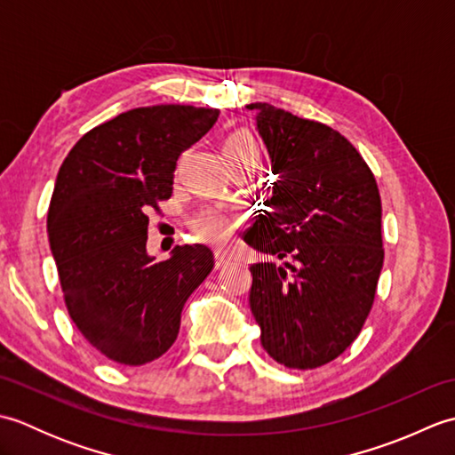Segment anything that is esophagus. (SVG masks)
<instances>
[{
    "label": "esophagus",
    "mask_w": 455,
    "mask_h": 455,
    "mask_svg": "<svg viewBox=\"0 0 455 455\" xmlns=\"http://www.w3.org/2000/svg\"><path fill=\"white\" fill-rule=\"evenodd\" d=\"M228 262H230V256H228V254H225V252H217V254H215V264H217V267L227 266Z\"/></svg>",
    "instance_id": "1"
}]
</instances>
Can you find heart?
<instances>
[{
	"mask_svg": "<svg viewBox=\"0 0 455 455\" xmlns=\"http://www.w3.org/2000/svg\"><path fill=\"white\" fill-rule=\"evenodd\" d=\"M225 154L228 162H244L256 160L259 162V147L258 140L248 131H236L230 134L225 142ZM191 230L205 243L222 246L227 244L238 228V219L222 209H201L197 215L191 217Z\"/></svg>",
	"mask_w": 455,
	"mask_h": 455,
	"instance_id": "b5f03b06",
	"label": "heart"
}]
</instances>
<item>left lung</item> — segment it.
Instances as JSON below:
<instances>
[{
  "label": "left lung",
  "instance_id": "8db88e82",
  "mask_svg": "<svg viewBox=\"0 0 455 455\" xmlns=\"http://www.w3.org/2000/svg\"><path fill=\"white\" fill-rule=\"evenodd\" d=\"M248 108L277 178L244 243L286 259L250 267L248 303L264 350L291 370H315L346 352L373 307L385 258L379 188L328 124L269 103Z\"/></svg>",
  "mask_w": 455,
  "mask_h": 455
}]
</instances>
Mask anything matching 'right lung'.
Wrapping results in <instances>:
<instances>
[{
	"label": "right lung",
	"mask_w": 455,
	"mask_h": 455,
	"mask_svg": "<svg viewBox=\"0 0 455 455\" xmlns=\"http://www.w3.org/2000/svg\"><path fill=\"white\" fill-rule=\"evenodd\" d=\"M217 117L219 109L193 105L131 109L85 132L58 172L46 228L64 303L111 362L142 365L166 354L183 305L215 266L203 244L154 262L147 212L172 197L180 154Z\"/></svg>",
	"instance_id": "add662e5"
}]
</instances>
